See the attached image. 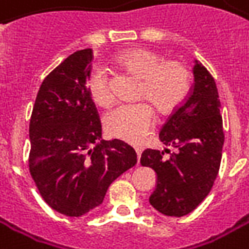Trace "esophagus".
I'll list each match as a JSON object with an SVG mask.
<instances>
[{
  "label": "esophagus",
  "instance_id": "obj_1",
  "mask_svg": "<svg viewBox=\"0 0 249 249\" xmlns=\"http://www.w3.org/2000/svg\"><path fill=\"white\" fill-rule=\"evenodd\" d=\"M135 151H136L138 159H141V154H142V151H143V149H142V147H135Z\"/></svg>",
  "mask_w": 249,
  "mask_h": 249
}]
</instances>
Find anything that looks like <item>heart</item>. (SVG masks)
<instances>
[{"mask_svg": "<svg viewBox=\"0 0 249 249\" xmlns=\"http://www.w3.org/2000/svg\"><path fill=\"white\" fill-rule=\"evenodd\" d=\"M120 73L139 80L135 99L143 100L113 110L105 118L107 132L117 139L131 143L142 142L153 129L159 116L168 117L189 98L193 87V73L182 60L167 59L160 52L146 48H129L114 60ZM88 95L102 108L114 103L110 78L105 71L95 70L88 78Z\"/></svg>", "mask_w": 249, "mask_h": 249, "instance_id": "1", "label": "heart"}]
</instances>
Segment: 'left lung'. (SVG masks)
Masks as SVG:
<instances>
[{
	"label": "left lung",
	"instance_id": "left-lung-1",
	"mask_svg": "<svg viewBox=\"0 0 249 249\" xmlns=\"http://www.w3.org/2000/svg\"><path fill=\"white\" fill-rule=\"evenodd\" d=\"M189 98L160 131V141L175 151L146 149L141 164L157 174L150 204L167 216H184L210 194L216 179L225 142L216 84L200 62L194 65Z\"/></svg>",
	"mask_w": 249,
	"mask_h": 249
}]
</instances>
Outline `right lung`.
<instances>
[{"label":"right lung","mask_w":249,"mask_h":249,"mask_svg":"<svg viewBox=\"0 0 249 249\" xmlns=\"http://www.w3.org/2000/svg\"><path fill=\"white\" fill-rule=\"evenodd\" d=\"M92 49L77 51L45 77L30 118L29 168L56 212L82 216L103 202L108 186L136 164L118 141H100L102 124L88 95Z\"/></svg>","instance_id":"add662e5"}]
</instances>
